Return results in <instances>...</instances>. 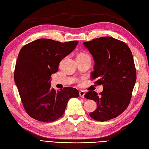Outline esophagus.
<instances>
[{
    "instance_id": "obj_1",
    "label": "esophagus",
    "mask_w": 149,
    "mask_h": 149,
    "mask_svg": "<svg viewBox=\"0 0 149 149\" xmlns=\"http://www.w3.org/2000/svg\"><path fill=\"white\" fill-rule=\"evenodd\" d=\"M84 95H85V92L84 91H83V90H81V91H79V96L80 97H84Z\"/></svg>"
}]
</instances>
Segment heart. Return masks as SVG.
Listing matches in <instances>:
<instances>
[{
	"mask_svg": "<svg viewBox=\"0 0 149 149\" xmlns=\"http://www.w3.org/2000/svg\"><path fill=\"white\" fill-rule=\"evenodd\" d=\"M79 55H83V56H88L87 55H86V54H81Z\"/></svg>",
	"mask_w": 149,
	"mask_h": 149,
	"instance_id": "heart-1",
	"label": "heart"
}]
</instances>
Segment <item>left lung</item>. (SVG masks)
I'll use <instances>...</instances> for the list:
<instances>
[{
    "mask_svg": "<svg viewBox=\"0 0 149 149\" xmlns=\"http://www.w3.org/2000/svg\"><path fill=\"white\" fill-rule=\"evenodd\" d=\"M83 45L94 61L91 78L103 86L100 95L95 91L84 95L97 103V109L89 114L101 122L115 118L127 107L136 81L132 52L124 42L111 37L95 38Z\"/></svg>",
    "mask_w": 149,
    "mask_h": 149,
    "instance_id": "8db88e82",
    "label": "left lung"
}]
</instances>
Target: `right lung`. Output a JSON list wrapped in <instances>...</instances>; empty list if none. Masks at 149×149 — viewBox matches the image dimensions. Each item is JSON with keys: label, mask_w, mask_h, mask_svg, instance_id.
Here are the masks:
<instances>
[{"label": "right lung", "mask_w": 149, "mask_h": 149, "mask_svg": "<svg viewBox=\"0 0 149 149\" xmlns=\"http://www.w3.org/2000/svg\"><path fill=\"white\" fill-rule=\"evenodd\" d=\"M78 43L40 38L21 49L14 80L26 113L32 118L45 123L55 120L65 112L70 99L79 96L76 88L56 91L51 87L52 74L56 73L60 61Z\"/></svg>", "instance_id": "obj_1"}]
</instances>
